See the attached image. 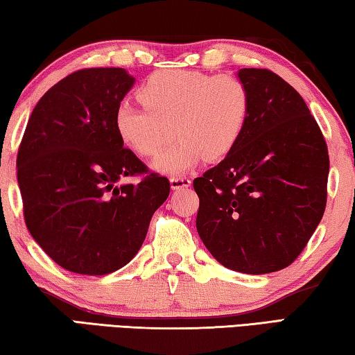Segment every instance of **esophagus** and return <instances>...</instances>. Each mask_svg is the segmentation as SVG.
<instances>
[{
	"mask_svg": "<svg viewBox=\"0 0 355 355\" xmlns=\"http://www.w3.org/2000/svg\"><path fill=\"white\" fill-rule=\"evenodd\" d=\"M189 186H191V180L189 178H186V177H172L171 178V188L173 191L189 188Z\"/></svg>",
	"mask_w": 355,
	"mask_h": 355,
	"instance_id": "34e87169",
	"label": "esophagus"
}]
</instances>
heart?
Masks as SVG:
<instances>
[{"label": "heart", "instance_id": "obj_1", "mask_svg": "<svg viewBox=\"0 0 355 355\" xmlns=\"http://www.w3.org/2000/svg\"><path fill=\"white\" fill-rule=\"evenodd\" d=\"M137 97L144 106L120 105L114 128L120 142L139 156H155L172 135L180 139L153 163L156 172L180 175L203 159L219 161L241 139L249 92L233 76L169 70L153 73Z\"/></svg>", "mask_w": 355, "mask_h": 355}]
</instances>
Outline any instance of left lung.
<instances>
[{"label": "left lung", "instance_id": "1", "mask_svg": "<svg viewBox=\"0 0 355 355\" xmlns=\"http://www.w3.org/2000/svg\"><path fill=\"white\" fill-rule=\"evenodd\" d=\"M249 116L241 139L194 180L196 227L232 271L269 274L296 260L326 209L329 153L304 98L271 70L241 69Z\"/></svg>", "mask_w": 355, "mask_h": 355}]
</instances>
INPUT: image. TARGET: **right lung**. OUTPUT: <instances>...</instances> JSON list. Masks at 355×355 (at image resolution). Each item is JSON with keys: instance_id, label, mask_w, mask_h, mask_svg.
Returning <instances> with one entry per match:
<instances>
[{"instance_id": "right-lung-1", "label": "right lung", "mask_w": 355, "mask_h": 355, "mask_svg": "<svg viewBox=\"0 0 355 355\" xmlns=\"http://www.w3.org/2000/svg\"><path fill=\"white\" fill-rule=\"evenodd\" d=\"M135 76L125 69H84L35 105L17 156L23 213L31 236L67 271L105 275L131 261L171 184L123 148L114 114Z\"/></svg>"}]
</instances>
